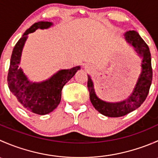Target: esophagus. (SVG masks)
Instances as JSON below:
<instances>
[{"label":"esophagus","mask_w":158,"mask_h":158,"mask_svg":"<svg viewBox=\"0 0 158 158\" xmlns=\"http://www.w3.org/2000/svg\"><path fill=\"white\" fill-rule=\"evenodd\" d=\"M85 67H86V66H85Z\"/></svg>","instance_id":"obj_1"}]
</instances>
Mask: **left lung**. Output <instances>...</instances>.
Returning <instances> with one entry per match:
<instances>
[{
	"label": "left lung",
	"instance_id": "1",
	"mask_svg": "<svg viewBox=\"0 0 158 158\" xmlns=\"http://www.w3.org/2000/svg\"><path fill=\"white\" fill-rule=\"evenodd\" d=\"M124 36L127 43L133 47L135 52L142 59L141 74L138 77L133 92L129 95L128 98L118 102L103 101L97 96L92 78L88 75L87 86L91 102L98 112L108 117H122L139 108L145 101L152 82L153 73L151 67V58L148 46L143 40L138 32L135 30L127 31Z\"/></svg>",
	"mask_w": 158,
	"mask_h": 158
}]
</instances>
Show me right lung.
I'll return each mask as SVG.
<instances>
[{
	"label": "right lung",
	"mask_w": 158,
	"mask_h": 158,
	"mask_svg": "<svg viewBox=\"0 0 158 158\" xmlns=\"http://www.w3.org/2000/svg\"><path fill=\"white\" fill-rule=\"evenodd\" d=\"M51 26H52V22L40 21L25 31L13 49L7 76L10 91L22 107L40 115L49 114L58 106L63 86L80 69L79 66L70 69H61L47 80L33 82L28 79L23 69L19 67L22 50L28 34L38 29H47Z\"/></svg>",
	"instance_id": "1"
}]
</instances>
